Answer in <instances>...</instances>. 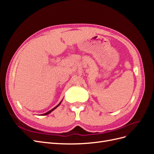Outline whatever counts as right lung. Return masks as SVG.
I'll list each match as a JSON object with an SVG mask.
<instances>
[{
	"mask_svg": "<svg viewBox=\"0 0 154 154\" xmlns=\"http://www.w3.org/2000/svg\"><path fill=\"white\" fill-rule=\"evenodd\" d=\"M61 102H62V101H60V103H59V104H58V105H57V106H55V107H54V108H53V109H51V110H49V111H48V112H46V113H45V114H42V116H44V115H48V114H50V113H51V112H52V111H53V110H54V109H57V107H58V106H59V105H60V103H61Z\"/></svg>",
	"mask_w": 154,
	"mask_h": 154,
	"instance_id": "add662e5",
	"label": "right lung"
}]
</instances>
